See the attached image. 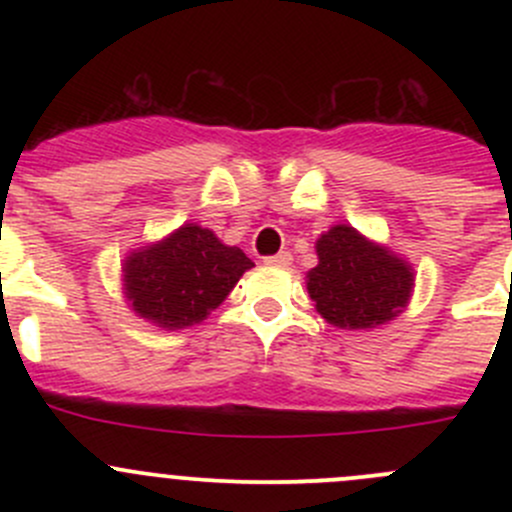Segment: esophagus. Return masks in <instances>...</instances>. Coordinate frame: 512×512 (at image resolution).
Here are the masks:
<instances>
[{"mask_svg": "<svg viewBox=\"0 0 512 512\" xmlns=\"http://www.w3.org/2000/svg\"><path fill=\"white\" fill-rule=\"evenodd\" d=\"M289 262H292V255L289 252H277V255L272 257H265V265H272V267H289Z\"/></svg>", "mask_w": 512, "mask_h": 512, "instance_id": "esophagus-1", "label": "esophagus"}]
</instances>
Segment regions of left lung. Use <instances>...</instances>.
<instances>
[{"mask_svg": "<svg viewBox=\"0 0 512 512\" xmlns=\"http://www.w3.org/2000/svg\"><path fill=\"white\" fill-rule=\"evenodd\" d=\"M317 267L307 272L314 309L337 329H374L399 317L414 294V267L352 225L317 237Z\"/></svg>", "mask_w": 512, "mask_h": 512, "instance_id": "left-lung-1", "label": "left lung"}]
</instances>
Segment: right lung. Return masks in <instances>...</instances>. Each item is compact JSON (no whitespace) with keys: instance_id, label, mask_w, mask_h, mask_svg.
Segmentation results:
<instances>
[{"instance_id":"right-lung-1","label":"right lung","mask_w":512,"mask_h":512,"mask_svg":"<svg viewBox=\"0 0 512 512\" xmlns=\"http://www.w3.org/2000/svg\"><path fill=\"white\" fill-rule=\"evenodd\" d=\"M255 262L208 227L185 223L121 262L126 304L153 327L175 332L208 319Z\"/></svg>"}]
</instances>
